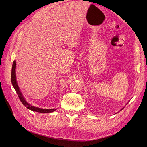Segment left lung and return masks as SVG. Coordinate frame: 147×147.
I'll return each instance as SVG.
<instances>
[{"mask_svg": "<svg viewBox=\"0 0 147 147\" xmlns=\"http://www.w3.org/2000/svg\"><path fill=\"white\" fill-rule=\"evenodd\" d=\"M123 109H124V107H123V109H121V110H123Z\"/></svg>", "mask_w": 147, "mask_h": 147, "instance_id": "1", "label": "left lung"}]
</instances>
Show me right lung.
Masks as SVG:
<instances>
[{
	"label": "right lung",
	"instance_id": "add662e5",
	"mask_svg": "<svg viewBox=\"0 0 147 147\" xmlns=\"http://www.w3.org/2000/svg\"><path fill=\"white\" fill-rule=\"evenodd\" d=\"M15 68H16V62L14 61L13 62L12 64V72H11V82L12 85L16 91L17 94L20 99L21 102L22 103V104L24 105L25 107H26L28 109L33 111H36L40 113H49L53 112L54 111H55L57 109H40V108H38L34 106H33L32 105H30L28 104L26 100L25 99L24 97L23 96L20 90V88L18 86V84L17 82V79H16V74H15Z\"/></svg>",
	"mask_w": 147,
	"mask_h": 147
}]
</instances>
